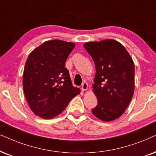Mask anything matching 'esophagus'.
Segmentation results:
<instances>
[{
	"mask_svg": "<svg viewBox=\"0 0 156 156\" xmlns=\"http://www.w3.org/2000/svg\"><path fill=\"white\" fill-rule=\"evenodd\" d=\"M81 89H82L83 91H84V90H86L88 89V83H86V82L83 83V84L81 86Z\"/></svg>",
	"mask_w": 156,
	"mask_h": 156,
	"instance_id": "obj_1",
	"label": "esophagus"
}]
</instances>
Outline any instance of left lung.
Segmentation results:
<instances>
[{"instance_id":"obj_1","label":"left lung","mask_w":156,"mask_h":156,"mask_svg":"<svg viewBox=\"0 0 156 156\" xmlns=\"http://www.w3.org/2000/svg\"><path fill=\"white\" fill-rule=\"evenodd\" d=\"M83 47L96 66L93 88L98 105L92 113L104 122L117 119L125 112L135 90L133 58L125 47L114 39L86 42Z\"/></svg>"}]
</instances>
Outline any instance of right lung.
Segmentation results:
<instances>
[{
    "mask_svg": "<svg viewBox=\"0 0 156 156\" xmlns=\"http://www.w3.org/2000/svg\"><path fill=\"white\" fill-rule=\"evenodd\" d=\"M76 44L52 39L29 55L23 76V89L31 111L44 119L64 111L80 89L73 87L66 61Z\"/></svg>",
    "mask_w": 156,
    "mask_h": 156,
    "instance_id": "right-lung-1",
    "label": "right lung"
}]
</instances>
